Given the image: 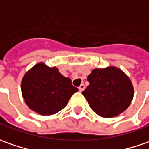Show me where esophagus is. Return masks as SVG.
<instances>
[{"label": "esophagus", "mask_w": 149, "mask_h": 149, "mask_svg": "<svg viewBox=\"0 0 149 149\" xmlns=\"http://www.w3.org/2000/svg\"><path fill=\"white\" fill-rule=\"evenodd\" d=\"M78 89H79L80 91H82L85 89V86L84 84H81L79 86V87H78Z\"/></svg>", "instance_id": "obj_1"}]
</instances>
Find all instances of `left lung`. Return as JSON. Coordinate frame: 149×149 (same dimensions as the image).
I'll list each match as a JSON object with an SVG mask.
<instances>
[{
    "label": "left lung",
    "instance_id": "1",
    "mask_svg": "<svg viewBox=\"0 0 149 149\" xmlns=\"http://www.w3.org/2000/svg\"><path fill=\"white\" fill-rule=\"evenodd\" d=\"M87 81L90 85L82 91V95L98 116L115 117L131 104L134 87L129 77L120 68H95L87 77Z\"/></svg>",
    "mask_w": 149,
    "mask_h": 149
}]
</instances>
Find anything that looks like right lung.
<instances>
[{
    "label": "right lung",
    "instance_id": "add662e5",
    "mask_svg": "<svg viewBox=\"0 0 149 149\" xmlns=\"http://www.w3.org/2000/svg\"><path fill=\"white\" fill-rule=\"evenodd\" d=\"M78 89L68 77L44 63L34 65L24 74L21 92L26 105L41 116H51L63 110Z\"/></svg>",
    "mask_w": 149,
    "mask_h": 149
}]
</instances>
